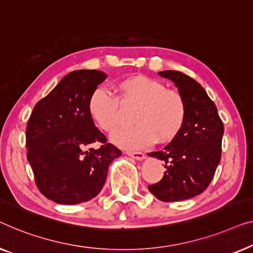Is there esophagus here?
Here are the masks:
<instances>
[{
  "mask_svg": "<svg viewBox=\"0 0 253 253\" xmlns=\"http://www.w3.org/2000/svg\"><path fill=\"white\" fill-rule=\"evenodd\" d=\"M126 154L129 156V157L136 159V161H143L145 158L144 154H142V152H130V151H127Z\"/></svg>",
  "mask_w": 253,
  "mask_h": 253,
  "instance_id": "obj_1",
  "label": "esophagus"
}]
</instances>
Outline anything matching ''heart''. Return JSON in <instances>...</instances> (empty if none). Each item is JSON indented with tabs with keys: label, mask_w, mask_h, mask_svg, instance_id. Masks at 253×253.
Masks as SVG:
<instances>
[{
	"label": "heart",
	"mask_w": 253,
	"mask_h": 253,
	"mask_svg": "<svg viewBox=\"0 0 253 253\" xmlns=\"http://www.w3.org/2000/svg\"><path fill=\"white\" fill-rule=\"evenodd\" d=\"M117 97L103 88H96L88 98V113L102 130L112 134L122 126L120 105H137L133 122L136 125L112 136L120 148L137 150L159 142L173 141L184 125L187 105L183 96L167 89L159 80L143 74H131L116 84Z\"/></svg>",
	"instance_id": "b5f03b06"
}]
</instances>
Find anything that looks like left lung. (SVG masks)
<instances>
[{
    "mask_svg": "<svg viewBox=\"0 0 253 253\" xmlns=\"http://www.w3.org/2000/svg\"><path fill=\"white\" fill-rule=\"evenodd\" d=\"M158 74L173 81L183 96L187 117L180 134L161 151L148 154L165 163L166 170L149 191L163 202H179L202 194L209 187L221 158L223 124L201 84L179 71Z\"/></svg>",
    "mask_w": 253,
    "mask_h": 253,
    "instance_id": "8db88e82",
    "label": "left lung"
}]
</instances>
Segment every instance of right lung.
<instances>
[{
  "instance_id": "right-lung-1",
  "label": "right lung",
  "mask_w": 253,
  "mask_h": 253,
  "mask_svg": "<svg viewBox=\"0 0 253 253\" xmlns=\"http://www.w3.org/2000/svg\"><path fill=\"white\" fill-rule=\"evenodd\" d=\"M106 74L77 70L37 103L26 128L27 161L42 195L63 205L88 202L104 186L110 164L122 151L88 113V98ZM98 141V149H85Z\"/></svg>"
}]
</instances>
